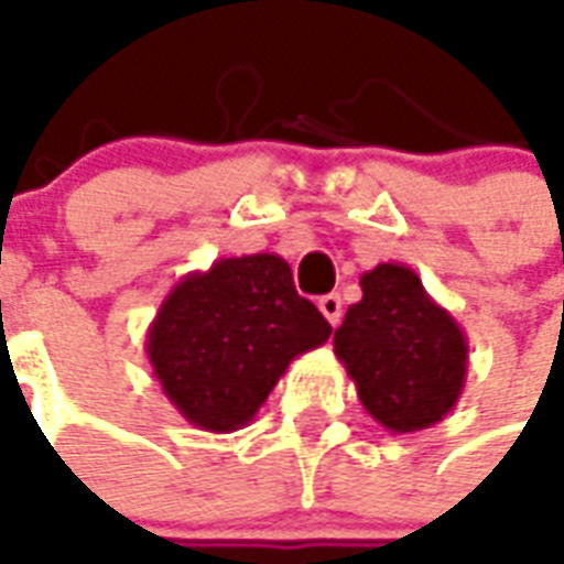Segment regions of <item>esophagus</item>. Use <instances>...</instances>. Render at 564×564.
<instances>
[{
	"label": "esophagus",
	"instance_id": "obj_1",
	"mask_svg": "<svg viewBox=\"0 0 564 564\" xmlns=\"http://www.w3.org/2000/svg\"><path fill=\"white\" fill-rule=\"evenodd\" d=\"M318 310L327 318V325L337 327L339 318H343V301H339L337 294H325V297H318Z\"/></svg>",
	"mask_w": 564,
	"mask_h": 564
}]
</instances>
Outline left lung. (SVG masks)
I'll return each mask as SVG.
<instances>
[{
    "mask_svg": "<svg viewBox=\"0 0 564 564\" xmlns=\"http://www.w3.org/2000/svg\"><path fill=\"white\" fill-rule=\"evenodd\" d=\"M334 352L361 406L391 434L437 425L465 391V330L406 263L361 275V301L346 310Z\"/></svg>",
    "mask_w": 564,
    "mask_h": 564,
    "instance_id": "1",
    "label": "left lung"
}]
</instances>
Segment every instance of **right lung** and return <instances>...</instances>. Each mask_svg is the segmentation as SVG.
<instances>
[{"label": "right lung", "instance_id": "right-lung-1", "mask_svg": "<svg viewBox=\"0 0 564 564\" xmlns=\"http://www.w3.org/2000/svg\"><path fill=\"white\" fill-rule=\"evenodd\" d=\"M330 325L294 291L279 254L218 258L182 275L148 325L145 355L175 410L199 431L249 425L297 355Z\"/></svg>", "mask_w": 564, "mask_h": 564}]
</instances>
